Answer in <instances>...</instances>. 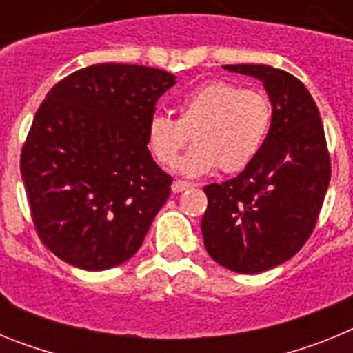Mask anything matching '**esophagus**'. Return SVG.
Segmentation results:
<instances>
[{
  "label": "esophagus",
  "mask_w": 353,
  "mask_h": 353,
  "mask_svg": "<svg viewBox=\"0 0 353 353\" xmlns=\"http://www.w3.org/2000/svg\"><path fill=\"white\" fill-rule=\"evenodd\" d=\"M191 187V182H185V180H174L173 185H171V191L174 192V194H179V192L185 191V189H189Z\"/></svg>",
  "instance_id": "esophagus-1"
}]
</instances>
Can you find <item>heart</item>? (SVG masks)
<instances>
[{"label":"heart","mask_w":353,"mask_h":353,"mask_svg":"<svg viewBox=\"0 0 353 353\" xmlns=\"http://www.w3.org/2000/svg\"><path fill=\"white\" fill-rule=\"evenodd\" d=\"M272 102L258 90L232 81H208L176 101V120L154 114L146 141L155 161L173 166L187 143H196L179 171L199 176L221 166L224 173L244 170L260 154L272 123Z\"/></svg>","instance_id":"b5f03b06"}]
</instances>
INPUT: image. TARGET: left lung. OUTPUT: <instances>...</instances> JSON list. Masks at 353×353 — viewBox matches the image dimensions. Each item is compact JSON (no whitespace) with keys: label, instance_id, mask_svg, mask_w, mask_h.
<instances>
[{"label":"left lung","instance_id":"left-lung-1","mask_svg":"<svg viewBox=\"0 0 353 353\" xmlns=\"http://www.w3.org/2000/svg\"><path fill=\"white\" fill-rule=\"evenodd\" d=\"M263 83L272 102L269 136L235 179L205 185L201 219L212 260L239 274L274 269L297 254L313 233L330 182L322 118L292 74L269 65H224Z\"/></svg>","mask_w":353,"mask_h":353}]
</instances>
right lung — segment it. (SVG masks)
<instances>
[{
  "label": "right lung",
  "mask_w": 353,
  "mask_h": 353,
  "mask_svg": "<svg viewBox=\"0 0 353 353\" xmlns=\"http://www.w3.org/2000/svg\"><path fill=\"white\" fill-rule=\"evenodd\" d=\"M173 74L101 63L56 83L21 152L31 219L43 245L83 270L132 258L171 192L146 127Z\"/></svg>",
  "instance_id": "right-lung-1"
}]
</instances>
